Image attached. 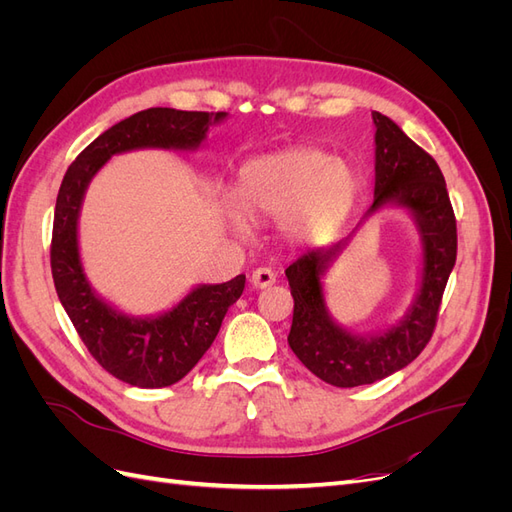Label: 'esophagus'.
Here are the masks:
<instances>
[{
  "mask_svg": "<svg viewBox=\"0 0 512 512\" xmlns=\"http://www.w3.org/2000/svg\"><path fill=\"white\" fill-rule=\"evenodd\" d=\"M250 282H252L254 288H269V286L275 284V273L271 269H267V267H260V269H256L252 273V280Z\"/></svg>",
  "mask_w": 512,
  "mask_h": 512,
  "instance_id": "obj_1",
  "label": "esophagus"
}]
</instances>
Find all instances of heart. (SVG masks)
<instances>
[{"label": "heart", "instance_id": "b5f03b06", "mask_svg": "<svg viewBox=\"0 0 512 512\" xmlns=\"http://www.w3.org/2000/svg\"><path fill=\"white\" fill-rule=\"evenodd\" d=\"M352 168L314 147H290L267 153L241 168L239 198L254 218L280 220L282 235L297 245L327 241L344 222L354 200ZM235 198L224 213L237 235L250 232L247 215Z\"/></svg>", "mask_w": 512, "mask_h": 512}]
</instances>
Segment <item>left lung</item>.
Wrapping results in <instances>:
<instances>
[{"label": "left lung", "mask_w": 512, "mask_h": 512, "mask_svg": "<svg viewBox=\"0 0 512 512\" xmlns=\"http://www.w3.org/2000/svg\"><path fill=\"white\" fill-rule=\"evenodd\" d=\"M371 119L376 126L374 203L363 211L359 226L382 209H406L421 237V273L408 312L391 327L361 335L331 316L322 284L352 235L307 250L286 269L294 299L288 346L314 376L339 389L378 382L423 352L457 258L455 213L440 166L393 119L382 113H371Z\"/></svg>", "instance_id": "obj_1"}]
</instances>
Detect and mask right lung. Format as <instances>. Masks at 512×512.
<instances>
[{"instance_id":"obj_1","label":"right lung","mask_w":512,"mask_h":512,"mask_svg":"<svg viewBox=\"0 0 512 512\" xmlns=\"http://www.w3.org/2000/svg\"><path fill=\"white\" fill-rule=\"evenodd\" d=\"M228 113L147 108L115 123L87 145L61 181L53 220L51 271L57 297L91 356L121 382L138 389H162L179 382L203 359L222 320L245 288V275L224 284H198L156 316H132L91 288L79 250V218L100 168L119 153L136 149L196 151L209 126Z\"/></svg>"}]
</instances>
